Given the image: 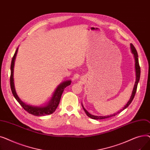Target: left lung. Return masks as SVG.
<instances>
[{"label":"left lung","mask_w":150,"mask_h":150,"mask_svg":"<svg viewBox=\"0 0 150 150\" xmlns=\"http://www.w3.org/2000/svg\"><path fill=\"white\" fill-rule=\"evenodd\" d=\"M130 47H131V53L133 54V56H134V61H135V72H136V81H135V84H134V88H133V90H132V94L131 96V97L129 100V101L127 102V103L126 104V105L122 109H121L120 111H119V112H117V113H115V114H111L109 115H100V116H98V115H92L91 114H90L87 110H86L83 104H81L82 105V107L84 109V112H86V115H87L89 117L91 118V119H94V120H101V119H107V118H109V117H111L112 116H115V115H117V114H119L120 112H121L122 111H123L124 109H125L127 108H128V106L131 104V103L132 102L134 97L135 96V94H136V90H137V84H138V83L139 81V80H140V66H139V59H138V54H137V50L136 49H135L134 46L132 44H130Z\"/></svg>","instance_id":"8db88e82"}]
</instances>
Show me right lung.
Wrapping results in <instances>:
<instances>
[{"label":"right lung","mask_w":150,"mask_h":150,"mask_svg":"<svg viewBox=\"0 0 150 150\" xmlns=\"http://www.w3.org/2000/svg\"><path fill=\"white\" fill-rule=\"evenodd\" d=\"M18 51V47L16 50L14 56L12 58L11 61V75H10V86L11 89L13 93V95L14 96V98H16L18 103L22 106V107L24 109L25 111H27L29 114H32L35 116H44L47 115H50L53 114L55 110L57 109L59 101L61 100V97L62 96V93L64 91V89L67 86H69L71 84V80H66L60 83L58 87L54 90L52 97L51 99L48 103L45 104L44 105L41 106H34V105H30L24 103L21 98L18 97V94L16 92L14 84V78H13V74H14V62L16 59V57Z\"/></svg>","instance_id":"right-lung-1"}]
</instances>
